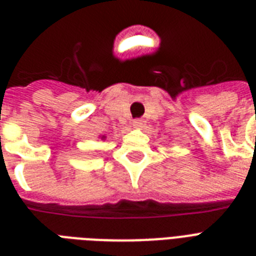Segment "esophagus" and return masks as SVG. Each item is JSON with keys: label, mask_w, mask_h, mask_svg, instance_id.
Wrapping results in <instances>:
<instances>
[{"label": "esophagus", "mask_w": 256, "mask_h": 256, "mask_svg": "<svg viewBox=\"0 0 256 256\" xmlns=\"http://www.w3.org/2000/svg\"><path fill=\"white\" fill-rule=\"evenodd\" d=\"M144 122L142 120V119H136L134 122H133V126H136V128H141V126H144Z\"/></svg>", "instance_id": "esophagus-1"}]
</instances>
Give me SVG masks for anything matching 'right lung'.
I'll use <instances>...</instances> for the list:
<instances>
[{
  "label": "right lung",
  "mask_w": 256,
  "mask_h": 256,
  "mask_svg": "<svg viewBox=\"0 0 256 256\" xmlns=\"http://www.w3.org/2000/svg\"><path fill=\"white\" fill-rule=\"evenodd\" d=\"M102 138H105V137H102Z\"/></svg>",
  "instance_id": "obj_1"
}]
</instances>
